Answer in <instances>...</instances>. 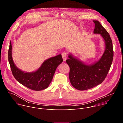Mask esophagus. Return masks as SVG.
<instances>
[{"instance_id": "34e87169", "label": "esophagus", "mask_w": 123, "mask_h": 123, "mask_svg": "<svg viewBox=\"0 0 123 123\" xmlns=\"http://www.w3.org/2000/svg\"><path fill=\"white\" fill-rule=\"evenodd\" d=\"M62 57L63 58V59L64 61H66L67 57V54L66 52H63L62 54Z\"/></svg>"}]
</instances>
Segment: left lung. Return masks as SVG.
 I'll return each mask as SVG.
<instances>
[{
    "mask_svg": "<svg viewBox=\"0 0 123 123\" xmlns=\"http://www.w3.org/2000/svg\"><path fill=\"white\" fill-rule=\"evenodd\" d=\"M93 32L100 34L105 41L106 49L101 59L92 65H86L72 55L66 63L69 67V78L72 86L77 90L85 91L100 84L106 78L113 58L111 39L108 32L98 21L93 20Z\"/></svg>",
    "mask_w": 123,
    "mask_h": 123,
    "instance_id": "obj_1",
    "label": "left lung"
}]
</instances>
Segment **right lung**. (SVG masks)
<instances>
[{
    "instance_id": "right-lung-1",
    "label": "right lung",
    "mask_w": 123,
    "mask_h": 123,
    "mask_svg": "<svg viewBox=\"0 0 123 123\" xmlns=\"http://www.w3.org/2000/svg\"><path fill=\"white\" fill-rule=\"evenodd\" d=\"M12 45L10 42L8 60L13 76L21 84L33 91H41L48 87L58 66L63 62L61 55L45 61L41 67L34 73H25L14 65L12 56Z\"/></svg>"
}]
</instances>
